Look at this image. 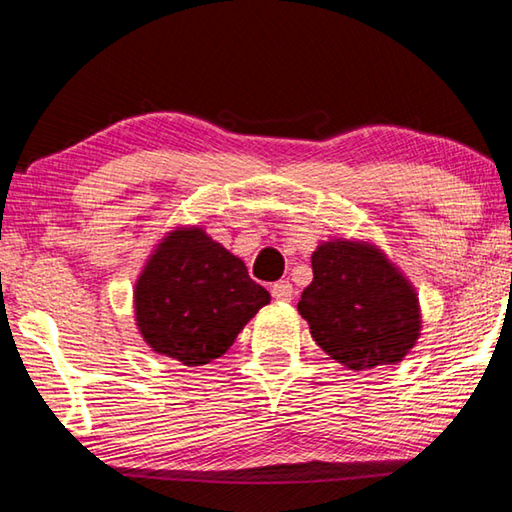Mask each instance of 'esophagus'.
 Returning <instances> with one entry per match:
<instances>
[{"mask_svg":"<svg viewBox=\"0 0 512 512\" xmlns=\"http://www.w3.org/2000/svg\"><path fill=\"white\" fill-rule=\"evenodd\" d=\"M292 294H294V288H292L290 281H279V283L272 285V297L276 301H290Z\"/></svg>","mask_w":512,"mask_h":512,"instance_id":"esophagus-1","label":"esophagus"}]
</instances>
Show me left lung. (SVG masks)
<instances>
[{
  "mask_svg": "<svg viewBox=\"0 0 512 512\" xmlns=\"http://www.w3.org/2000/svg\"><path fill=\"white\" fill-rule=\"evenodd\" d=\"M312 274L297 308L333 360L366 371L398 364L414 348L418 297L378 247L344 238L324 242L312 254Z\"/></svg>",
  "mask_w": 512,
  "mask_h": 512,
  "instance_id": "1",
  "label": "left lung"
}]
</instances>
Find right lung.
Segmentation results:
<instances>
[{"label": "right lung", "mask_w": 512, "mask_h": 512, "mask_svg": "<svg viewBox=\"0 0 512 512\" xmlns=\"http://www.w3.org/2000/svg\"><path fill=\"white\" fill-rule=\"evenodd\" d=\"M270 303L245 263L202 229H175L159 242L134 288V315L152 351L184 366L209 364Z\"/></svg>", "instance_id": "add662e5"}]
</instances>
